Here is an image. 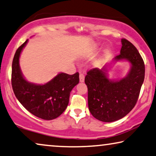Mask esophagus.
I'll use <instances>...</instances> for the list:
<instances>
[{
  "mask_svg": "<svg viewBox=\"0 0 156 156\" xmlns=\"http://www.w3.org/2000/svg\"><path fill=\"white\" fill-rule=\"evenodd\" d=\"M79 78H80V81L81 83H83V82H84V80H85V76H84V74H83V73H80V76H79Z\"/></svg>",
  "mask_w": 156,
  "mask_h": 156,
  "instance_id": "obj_1",
  "label": "esophagus"
}]
</instances>
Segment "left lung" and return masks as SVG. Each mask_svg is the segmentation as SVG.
Wrapping results in <instances>:
<instances>
[{
    "label": "left lung",
    "instance_id": "8db88e82",
    "mask_svg": "<svg viewBox=\"0 0 156 156\" xmlns=\"http://www.w3.org/2000/svg\"><path fill=\"white\" fill-rule=\"evenodd\" d=\"M120 54L115 61L127 59L131 69L126 77L111 80L107 69L94 68L87 72L85 83L88 90V107L91 114L102 122L120 120L132 111L138 100L145 76V65L137 49L127 39H121Z\"/></svg>",
    "mask_w": 156,
    "mask_h": 156
}]
</instances>
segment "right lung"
Returning <instances> with one entry per match:
<instances>
[{"label": "right lung", "mask_w": 156, "mask_h": 156, "mask_svg": "<svg viewBox=\"0 0 156 156\" xmlns=\"http://www.w3.org/2000/svg\"><path fill=\"white\" fill-rule=\"evenodd\" d=\"M28 40L19 47L12 64V87L16 97L30 113L43 120L59 117L68 106L72 89L79 83V73H61L44 85H36L25 80L19 59Z\"/></svg>", "instance_id": "1"}]
</instances>
